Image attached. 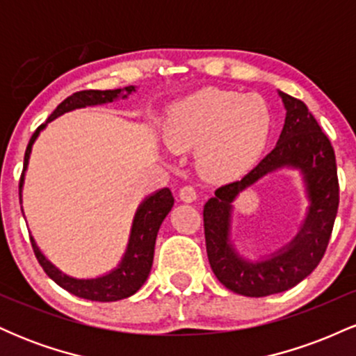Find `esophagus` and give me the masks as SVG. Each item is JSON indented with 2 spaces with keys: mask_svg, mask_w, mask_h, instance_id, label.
Listing matches in <instances>:
<instances>
[{
  "mask_svg": "<svg viewBox=\"0 0 356 356\" xmlns=\"http://www.w3.org/2000/svg\"><path fill=\"white\" fill-rule=\"evenodd\" d=\"M179 197H181V201H184V202H194L195 199H197V192H195V187L194 186L181 187V191H179Z\"/></svg>",
  "mask_w": 356,
  "mask_h": 356,
  "instance_id": "esophagus-1",
  "label": "esophagus"
}]
</instances>
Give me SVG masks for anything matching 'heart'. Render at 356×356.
Masks as SVG:
<instances>
[{"instance_id": "b5f03b06", "label": "heart", "mask_w": 356, "mask_h": 356, "mask_svg": "<svg viewBox=\"0 0 356 356\" xmlns=\"http://www.w3.org/2000/svg\"><path fill=\"white\" fill-rule=\"evenodd\" d=\"M271 127V110L263 97L202 88L170 107L164 137L174 150L199 147L197 164L204 175L231 179L254 164Z\"/></svg>"}]
</instances>
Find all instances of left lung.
<instances>
[{"mask_svg": "<svg viewBox=\"0 0 356 356\" xmlns=\"http://www.w3.org/2000/svg\"><path fill=\"white\" fill-rule=\"evenodd\" d=\"M286 107L283 132L275 149L241 181L216 189L204 206V236L209 264L218 280L238 295L263 298L283 293L303 281L325 256L340 204L337 159L330 138L301 100L280 92ZM304 172L312 201L304 229L269 260L249 264L229 243L230 202L241 190L280 166Z\"/></svg>", "mask_w": 356, "mask_h": 356, "instance_id": "1", "label": "left lung"}]
</instances>
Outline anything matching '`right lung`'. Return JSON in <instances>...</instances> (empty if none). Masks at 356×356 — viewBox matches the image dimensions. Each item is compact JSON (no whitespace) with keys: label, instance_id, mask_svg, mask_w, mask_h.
<instances>
[{"label":"right lung","instance_id":"right-lung-1","mask_svg":"<svg viewBox=\"0 0 356 356\" xmlns=\"http://www.w3.org/2000/svg\"><path fill=\"white\" fill-rule=\"evenodd\" d=\"M132 85L125 87V92L130 93L134 92ZM122 93L120 88L117 90H81V92H75L73 95L67 97L61 104L53 110V113L48 117V120L44 122L35 130V134L31 136L30 142H28L26 152H24V164H23V172L19 177V191L23 187V175L26 170L28 159H30L31 145L38 137L40 130H43V127L53 118L60 117L61 113L70 112V110L88 107V105H99V104H108L113 102L118 95ZM127 95H124L125 99ZM174 206V195L170 189H161L155 194L147 197L144 202L138 207L136 219H134L132 226V234H130L129 248L122 259V263L118 264L115 271H112L110 275H105L102 277H95V280H75L63 273L58 271L50 261L40 252L38 246L30 238L31 248H33L36 259H38L40 266L43 268V271L55 281L56 284L61 286L63 289H67L72 295L83 298V300L90 301H102V303H108V301H118L124 300V298L132 296L134 293H137L142 288V284L145 283V280L149 277L150 268H152L154 261V248H155V238H157L159 227H161L162 220L165 219V216L169 214L170 209Z\"/></svg>","mask_w":356,"mask_h":356}]
</instances>
